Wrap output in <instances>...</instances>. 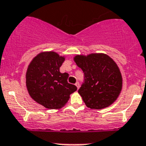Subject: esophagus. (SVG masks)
<instances>
[{
	"instance_id": "1",
	"label": "esophagus",
	"mask_w": 146,
	"mask_h": 146,
	"mask_svg": "<svg viewBox=\"0 0 146 146\" xmlns=\"http://www.w3.org/2000/svg\"><path fill=\"white\" fill-rule=\"evenodd\" d=\"M75 86H77V88H80V83H79V82H76V83H75Z\"/></svg>"
}]
</instances>
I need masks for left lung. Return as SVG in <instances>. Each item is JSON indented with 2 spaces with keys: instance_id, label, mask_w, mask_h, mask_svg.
Here are the masks:
<instances>
[{
  "instance_id": "obj_1",
  "label": "left lung",
  "mask_w": 146,
  "mask_h": 146,
  "mask_svg": "<svg viewBox=\"0 0 146 146\" xmlns=\"http://www.w3.org/2000/svg\"><path fill=\"white\" fill-rule=\"evenodd\" d=\"M74 60L84 73L78 93L86 106L100 110L113 104L122 88V76L114 60L102 53L76 55Z\"/></svg>"
}]
</instances>
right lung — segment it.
<instances>
[{"label": "right lung", "instance_id": "obj_1", "mask_svg": "<svg viewBox=\"0 0 146 146\" xmlns=\"http://www.w3.org/2000/svg\"><path fill=\"white\" fill-rule=\"evenodd\" d=\"M65 58L55 52L37 55L28 66L26 86L34 101L48 109H60L66 104L70 94L77 91L67 80L68 73H60Z\"/></svg>", "mask_w": 146, "mask_h": 146}]
</instances>
